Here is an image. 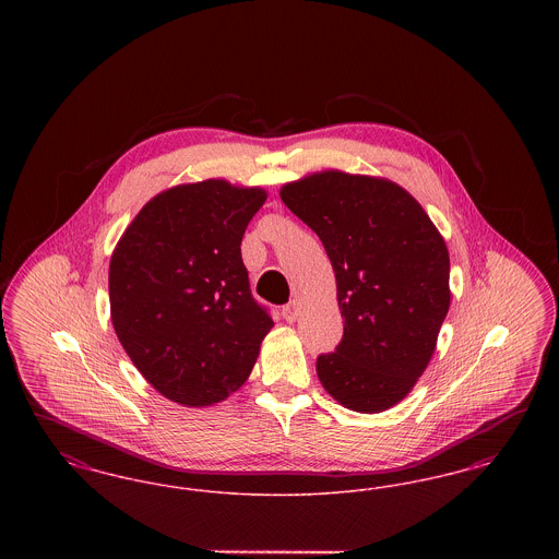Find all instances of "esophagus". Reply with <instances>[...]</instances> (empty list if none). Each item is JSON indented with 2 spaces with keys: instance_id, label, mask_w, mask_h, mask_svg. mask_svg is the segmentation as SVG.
I'll list each match as a JSON object with an SVG mask.
<instances>
[{
  "instance_id": "34e87169",
  "label": "esophagus",
  "mask_w": 559,
  "mask_h": 559,
  "mask_svg": "<svg viewBox=\"0 0 559 559\" xmlns=\"http://www.w3.org/2000/svg\"><path fill=\"white\" fill-rule=\"evenodd\" d=\"M297 312H299V304L295 299L289 301L287 306H283V319L287 320V322H293V320L297 319Z\"/></svg>"
}]
</instances>
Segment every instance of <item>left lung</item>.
Masks as SVG:
<instances>
[{
    "label": "left lung",
    "instance_id": "8db88e82",
    "mask_svg": "<svg viewBox=\"0 0 559 559\" xmlns=\"http://www.w3.org/2000/svg\"><path fill=\"white\" fill-rule=\"evenodd\" d=\"M335 270L344 337L317 360L322 388L356 413H381L426 371L451 306L449 249L404 188L320 171L281 188Z\"/></svg>",
    "mask_w": 559,
    "mask_h": 559
}]
</instances>
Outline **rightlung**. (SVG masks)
<instances>
[{
	"label": "right lung",
	"mask_w": 559,
	"mask_h": 559,
	"mask_svg": "<svg viewBox=\"0 0 559 559\" xmlns=\"http://www.w3.org/2000/svg\"><path fill=\"white\" fill-rule=\"evenodd\" d=\"M262 188L205 180L153 197L108 266L110 320L135 369L165 399L210 406L247 381L274 326L240 258Z\"/></svg>",
	"instance_id": "1"
}]
</instances>
